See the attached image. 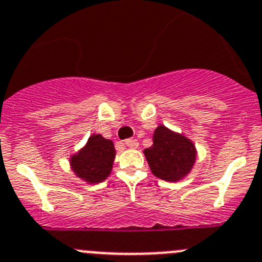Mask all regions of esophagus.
Here are the masks:
<instances>
[{
    "instance_id": "obj_1",
    "label": "esophagus",
    "mask_w": 262,
    "mask_h": 262,
    "mask_svg": "<svg viewBox=\"0 0 262 262\" xmlns=\"http://www.w3.org/2000/svg\"><path fill=\"white\" fill-rule=\"evenodd\" d=\"M125 145L128 146L129 148H137L138 147V141H137V139H126Z\"/></svg>"
}]
</instances>
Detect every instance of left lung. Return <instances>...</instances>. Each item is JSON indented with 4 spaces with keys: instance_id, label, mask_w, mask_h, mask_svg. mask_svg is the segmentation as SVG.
I'll use <instances>...</instances> for the list:
<instances>
[{
    "instance_id": "left-lung-1",
    "label": "left lung",
    "mask_w": 262,
    "mask_h": 262,
    "mask_svg": "<svg viewBox=\"0 0 262 262\" xmlns=\"http://www.w3.org/2000/svg\"><path fill=\"white\" fill-rule=\"evenodd\" d=\"M152 141V146L143 150V154L155 177L177 182L190 174L198 154L191 139L165 125H159Z\"/></svg>"
}]
</instances>
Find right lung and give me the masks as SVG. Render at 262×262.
<instances>
[{
	"label": "right lung",
	"instance_id": "right-lung-1",
	"mask_svg": "<svg viewBox=\"0 0 262 262\" xmlns=\"http://www.w3.org/2000/svg\"><path fill=\"white\" fill-rule=\"evenodd\" d=\"M116 150L111 139L92 134L84 147L70 156V167L76 177L86 183L103 182L114 165Z\"/></svg>",
	"mask_w": 262,
	"mask_h": 262
}]
</instances>
